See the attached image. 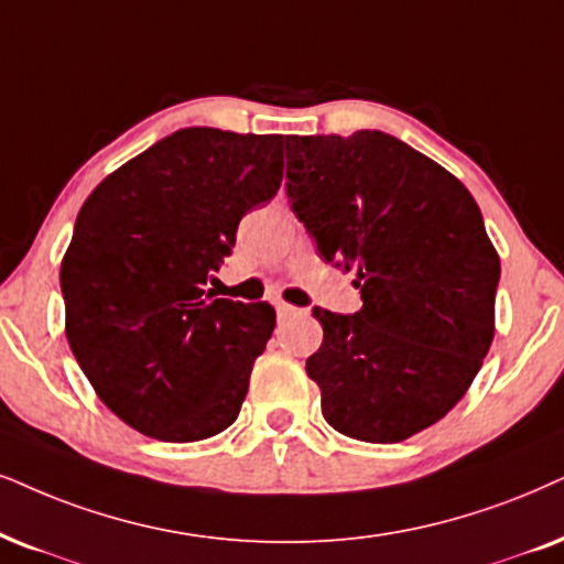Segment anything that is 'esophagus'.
<instances>
[{
	"instance_id": "esophagus-1",
	"label": "esophagus",
	"mask_w": 564,
	"mask_h": 564,
	"mask_svg": "<svg viewBox=\"0 0 564 564\" xmlns=\"http://www.w3.org/2000/svg\"><path fill=\"white\" fill-rule=\"evenodd\" d=\"M275 312H278V317H291V315H299V310L296 306H291V304H286V302H278L275 304Z\"/></svg>"
}]
</instances>
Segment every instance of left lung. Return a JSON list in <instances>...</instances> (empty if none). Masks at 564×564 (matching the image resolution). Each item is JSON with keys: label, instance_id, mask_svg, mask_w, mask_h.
I'll return each instance as SVG.
<instances>
[{"label": "left lung", "instance_id": "left-lung-1", "mask_svg": "<svg viewBox=\"0 0 564 564\" xmlns=\"http://www.w3.org/2000/svg\"><path fill=\"white\" fill-rule=\"evenodd\" d=\"M286 195L327 262L356 270L354 315L315 306L306 359L323 416L393 445L466 395L495 338L500 258L451 171L380 130L286 138Z\"/></svg>", "mask_w": 564, "mask_h": 564}]
</instances>
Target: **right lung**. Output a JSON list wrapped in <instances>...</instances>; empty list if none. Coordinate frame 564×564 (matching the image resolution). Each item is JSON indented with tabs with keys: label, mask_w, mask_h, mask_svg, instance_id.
<instances>
[{
	"label": "right lung",
	"mask_w": 564,
	"mask_h": 564,
	"mask_svg": "<svg viewBox=\"0 0 564 564\" xmlns=\"http://www.w3.org/2000/svg\"><path fill=\"white\" fill-rule=\"evenodd\" d=\"M281 180L283 134L184 127L85 199L59 273L67 340L132 430L197 442L237 422L275 312L208 283Z\"/></svg>",
	"instance_id": "add662e5"
}]
</instances>
